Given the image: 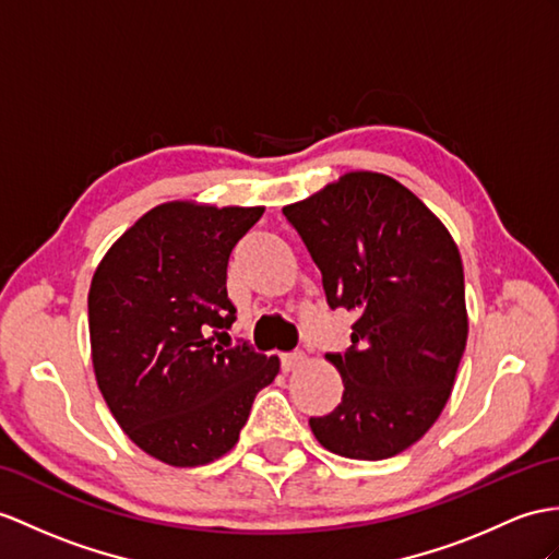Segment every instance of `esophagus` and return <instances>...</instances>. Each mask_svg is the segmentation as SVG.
<instances>
[{"label":"esophagus","mask_w":559,"mask_h":559,"mask_svg":"<svg viewBox=\"0 0 559 559\" xmlns=\"http://www.w3.org/2000/svg\"><path fill=\"white\" fill-rule=\"evenodd\" d=\"M306 362V356L301 350H294V353H284L282 356V370L284 372H294V370H298V367H301Z\"/></svg>","instance_id":"esophagus-1"}]
</instances>
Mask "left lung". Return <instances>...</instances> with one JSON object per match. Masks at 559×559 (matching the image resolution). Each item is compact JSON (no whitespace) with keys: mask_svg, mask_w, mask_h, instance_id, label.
I'll return each instance as SVG.
<instances>
[{"mask_svg":"<svg viewBox=\"0 0 559 559\" xmlns=\"http://www.w3.org/2000/svg\"><path fill=\"white\" fill-rule=\"evenodd\" d=\"M322 272L332 310L356 312L350 348L330 353L344 396L310 417L350 460H386L439 419L467 344L465 272L451 233L411 189L356 170L284 206Z\"/></svg>","mask_w":559,"mask_h":559,"instance_id":"1","label":"left lung"}]
</instances>
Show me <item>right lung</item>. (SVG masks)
<instances>
[{
  "label": "right lung",
  "instance_id": "add662e5",
  "mask_svg": "<svg viewBox=\"0 0 559 559\" xmlns=\"http://www.w3.org/2000/svg\"><path fill=\"white\" fill-rule=\"evenodd\" d=\"M263 211L160 203L92 277L99 391L130 441L166 465L199 467L233 451L255 393L280 372L277 356L215 344L237 320L225 287L229 253Z\"/></svg>",
  "mask_w": 559,
  "mask_h": 559
}]
</instances>
